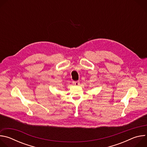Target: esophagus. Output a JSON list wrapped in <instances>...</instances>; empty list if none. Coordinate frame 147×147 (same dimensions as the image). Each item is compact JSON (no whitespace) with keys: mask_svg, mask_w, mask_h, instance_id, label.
<instances>
[{"mask_svg":"<svg viewBox=\"0 0 147 147\" xmlns=\"http://www.w3.org/2000/svg\"><path fill=\"white\" fill-rule=\"evenodd\" d=\"M73 84L74 86H79L80 85V81H73Z\"/></svg>","mask_w":147,"mask_h":147,"instance_id":"esophagus-1","label":"esophagus"}]
</instances>
